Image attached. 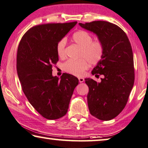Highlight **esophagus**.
Masks as SVG:
<instances>
[{"label": "esophagus", "mask_w": 148, "mask_h": 148, "mask_svg": "<svg viewBox=\"0 0 148 148\" xmlns=\"http://www.w3.org/2000/svg\"><path fill=\"white\" fill-rule=\"evenodd\" d=\"M85 81V79L83 78V77H79V81L80 83H83V81Z\"/></svg>", "instance_id": "esophagus-1"}]
</instances>
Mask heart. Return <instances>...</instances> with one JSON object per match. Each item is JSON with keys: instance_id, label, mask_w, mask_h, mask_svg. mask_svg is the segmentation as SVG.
<instances>
[{"instance_id": "obj_1", "label": "heart", "mask_w": 148, "mask_h": 148, "mask_svg": "<svg viewBox=\"0 0 148 148\" xmlns=\"http://www.w3.org/2000/svg\"><path fill=\"white\" fill-rule=\"evenodd\" d=\"M73 40L81 47L79 59H69L63 65L64 69L71 74L81 76L91 65H95L101 60L104 53V47L99 40H93V37L85 31H78L73 35ZM66 40L63 38L57 45V55L61 58L65 55Z\"/></svg>"}]
</instances>
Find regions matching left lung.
Segmentation results:
<instances>
[{"instance_id": "left-lung-1", "label": "left lung", "mask_w": 148, "mask_h": 148, "mask_svg": "<svg viewBox=\"0 0 148 148\" xmlns=\"http://www.w3.org/2000/svg\"><path fill=\"white\" fill-rule=\"evenodd\" d=\"M79 25L95 33L104 47L103 56L91 72L96 77L103 76L101 82L85 79L89 87L87 103L90 113L100 120H111L125 108L134 86L131 44L125 32L113 23L97 21Z\"/></svg>"}]
</instances>
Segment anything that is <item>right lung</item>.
<instances>
[{"label":"right lung","instance_id":"obj_1","mask_svg":"<svg viewBox=\"0 0 148 148\" xmlns=\"http://www.w3.org/2000/svg\"><path fill=\"white\" fill-rule=\"evenodd\" d=\"M77 22L48 23L28 30L19 42L16 70L21 87L32 106L42 117L57 119L67 112L78 79L63 73L52 75L59 61L57 45Z\"/></svg>","mask_w":148,"mask_h":148}]
</instances>
